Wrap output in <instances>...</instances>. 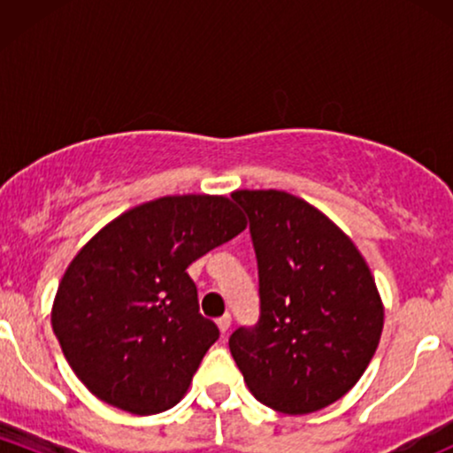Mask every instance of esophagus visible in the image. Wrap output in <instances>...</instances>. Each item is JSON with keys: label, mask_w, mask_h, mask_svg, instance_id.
I'll use <instances>...</instances> for the list:
<instances>
[{"label": "esophagus", "mask_w": 453, "mask_h": 453, "mask_svg": "<svg viewBox=\"0 0 453 453\" xmlns=\"http://www.w3.org/2000/svg\"><path fill=\"white\" fill-rule=\"evenodd\" d=\"M217 326H219L221 334H226V332L230 330V326H232V317H230V315H223V317H219V319H217Z\"/></svg>", "instance_id": "1"}]
</instances>
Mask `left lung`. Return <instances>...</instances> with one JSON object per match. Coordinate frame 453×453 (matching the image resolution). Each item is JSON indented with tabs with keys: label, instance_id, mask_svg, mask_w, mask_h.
I'll return each instance as SVG.
<instances>
[{
	"label": "left lung",
	"instance_id": "left-lung-1",
	"mask_svg": "<svg viewBox=\"0 0 453 453\" xmlns=\"http://www.w3.org/2000/svg\"><path fill=\"white\" fill-rule=\"evenodd\" d=\"M259 270V321L238 327L230 351L266 407L306 415L360 381L383 330L375 277L330 217L279 189H238Z\"/></svg>",
	"mask_w": 453,
	"mask_h": 453
}]
</instances>
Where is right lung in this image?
<instances>
[{"mask_svg": "<svg viewBox=\"0 0 453 453\" xmlns=\"http://www.w3.org/2000/svg\"><path fill=\"white\" fill-rule=\"evenodd\" d=\"M247 227L226 196L144 202L102 227L65 268L50 324L87 389L134 415L174 407L219 327L200 315L189 264Z\"/></svg>", "mask_w": 453, "mask_h": 453, "instance_id": "add662e5", "label": "right lung"}]
</instances>
